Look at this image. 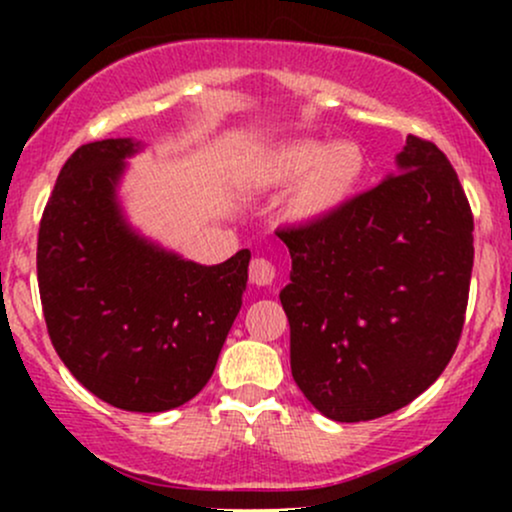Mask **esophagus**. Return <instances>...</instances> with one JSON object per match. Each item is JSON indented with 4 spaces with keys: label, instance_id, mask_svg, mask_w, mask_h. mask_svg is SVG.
I'll use <instances>...</instances> for the list:
<instances>
[{
    "label": "esophagus",
    "instance_id": "34e87169",
    "mask_svg": "<svg viewBox=\"0 0 512 512\" xmlns=\"http://www.w3.org/2000/svg\"><path fill=\"white\" fill-rule=\"evenodd\" d=\"M276 279V267L264 257H255L250 262V281L255 286H272Z\"/></svg>",
    "mask_w": 512,
    "mask_h": 512
}]
</instances>
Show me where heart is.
<instances>
[{
    "mask_svg": "<svg viewBox=\"0 0 512 512\" xmlns=\"http://www.w3.org/2000/svg\"><path fill=\"white\" fill-rule=\"evenodd\" d=\"M368 156L356 142L293 139L257 158L255 178L267 187L294 185L284 199L286 219L301 226L332 219L358 195Z\"/></svg>",
    "mask_w": 512,
    "mask_h": 512,
    "instance_id": "obj_1",
    "label": "heart"
}]
</instances>
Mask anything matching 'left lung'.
I'll return each mask as SVG.
<instances>
[{"label":"left lung","instance_id":"left-lung-1","mask_svg":"<svg viewBox=\"0 0 512 512\" xmlns=\"http://www.w3.org/2000/svg\"><path fill=\"white\" fill-rule=\"evenodd\" d=\"M472 231L455 168L414 134L378 187L332 219L276 231L291 252L279 293L291 373L320 414L378 419L436 383L462 334Z\"/></svg>","mask_w":512,"mask_h":512}]
</instances>
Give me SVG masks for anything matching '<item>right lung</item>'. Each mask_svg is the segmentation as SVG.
<instances>
[{
	"instance_id": "add662e5",
	"label": "right lung",
	"mask_w": 512,
	"mask_h": 512,
	"mask_svg": "<svg viewBox=\"0 0 512 512\" xmlns=\"http://www.w3.org/2000/svg\"><path fill=\"white\" fill-rule=\"evenodd\" d=\"M134 139L67 158L38 233V289L52 346L72 375L125 411H168L209 383L248 284L250 250L197 264L139 236L117 185Z\"/></svg>"
}]
</instances>
